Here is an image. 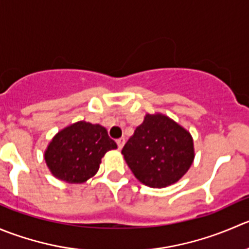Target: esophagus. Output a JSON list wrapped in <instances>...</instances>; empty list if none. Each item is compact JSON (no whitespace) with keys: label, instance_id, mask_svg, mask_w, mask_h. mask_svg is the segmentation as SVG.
Wrapping results in <instances>:
<instances>
[{"label":"esophagus","instance_id":"1","mask_svg":"<svg viewBox=\"0 0 249 249\" xmlns=\"http://www.w3.org/2000/svg\"><path fill=\"white\" fill-rule=\"evenodd\" d=\"M124 138H120V139H117L116 140V142H117V146H119V149L121 150L122 147H124Z\"/></svg>","mask_w":249,"mask_h":249}]
</instances>
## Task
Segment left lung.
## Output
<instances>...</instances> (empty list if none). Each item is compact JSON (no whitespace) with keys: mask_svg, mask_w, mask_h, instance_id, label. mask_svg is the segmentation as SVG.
Masks as SVG:
<instances>
[{"mask_svg":"<svg viewBox=\"0 0 249 249\" xmlns=\"http://www.w3.org/2000/svg\"><path fill=\"white\" fill-rule=\"evenodd\" d=\"M122 155L135 178L150 188L177 183L195 157L190 133L161 114L145 116L125 142Z\"/></svg>","mask_w":249,"mask_h":249,"instance_id":"8db88e82","label":"left lung"}]
</instances>
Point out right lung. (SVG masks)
Here are the masks:
<instances>
[{
	"instance_id": "obj_1",
	"label": "right lung",
	"mask_w": 249,
	"mask_h": 249,
	"mask_svg": "<svg viewBox=\"0 0 249 249\" xmlns=\"http://www.w3.org/2000/svg\"><path fill=\"white\" fill-rule=\"evenodd\" d=\"M116 147L103 125L80 121L64 128L52 139L44 160L55 178L81 184L97 173L104 155Z\"/></svg>"
}]
</instances>
